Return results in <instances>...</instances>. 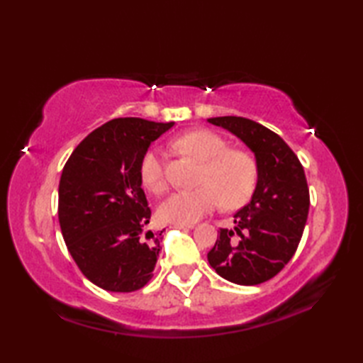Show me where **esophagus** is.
<instances>
[{
  "mask_svg": "<svg viewBox=\"0 0 363 363\" xmlns=\"http://www.w3.org/2000/svg\"><path fill=\"white\" fill-rule=\"evenodd\" d=\"M172 226L176 229H191L194 228V225H181V223H173Z\"/></svg>",
  "mask_w": 363,
  "mask_h": 363,
  "instance_id": "obj_1",
  "label": "esophagus"
}]
</instances>
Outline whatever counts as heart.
<instances>
[{
	"label": "heart",
	"instance_id": "1",
	"mask_svg": "<svg viewBox=\"0 0 363 363\" xmlns=\"http://www.w3.org/2000/svg\"><path fill=\"white\" fill-rule=\"evenodd\" d=\"M174 145L204 162L199 179L201 186L168 196L159 207L162 220L191 225L217 209L221 201L226 207H237L248 201L257 184V165L250 152L226 148V142L220 135L206 129L182 134L176 138ZM138 174L143 186L154 194L165 190L164 165L157 150H148L143 154Z\"/></svg>",
	"mask_w": 363,
	"mask_h": 363
}]
</instances>
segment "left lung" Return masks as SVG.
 I'll return each instance as SVG.
<instances>
[{"instance_id": "left-lung-1", "label": "left lung", "mask_w": 363, "mask_h": 363, "mask_svg": "<svg viewBox=\"0 0 363 363\" xmlns=\"http://www.w3.org/2000/svg\"><path fill=\"white\" fill-rule=\"evenodd\" d=\"M209 123L230 130L254 152L257 186L234 215V229L220 228L207 260L234 284L267 282L289 264L303 237L311 206L304 168L279 135L256 121L215 117Z\"/></svg>"}]
</instances>
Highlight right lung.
Wrapping results in <instances>:
<instances>
[{
  "label": "right lung",
  "instance_id": "obj_1",
  "mask_svg": "<svg viewBox=\"0 0 363 363\" xmlns=\"http://www.w3.org/2000/svg\"><path fill=\"white\" fill-rule=\"evenodd\" d=\"M174 125L115 118L76 146L59 182V223L76 265L107 291L145 287L159 257V234L146 230L151 209L138 165L151 142Z\"/></svg>",
  "mask_w": 363,
  "mask_h": 363
}]
</instances>
